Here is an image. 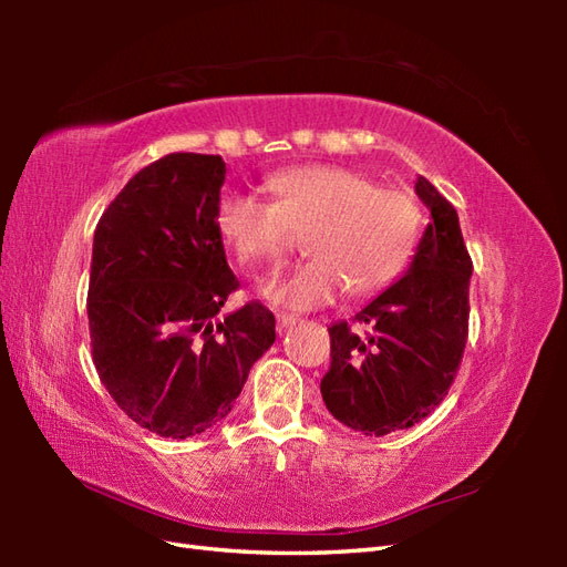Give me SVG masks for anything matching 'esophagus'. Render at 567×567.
<instances>
[{"mask_svg":"<svg viewBox=\"0 0 567 567\" xmlns=\"http://www.w3.org/2000/svg\"><path fill=\"white\" fill-rule=\"evenodd\" d=\"M297 323V317H292V315H277V331H287L290 327H295Z\"/></svg>","mask_w":567,"mask_h":567,"instance_id":"34e87169","label":"esophagus"}]
</instances>
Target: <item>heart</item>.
Returning <instances> with one entry per match:
<instances>
[{
    "label": "heart",
    "instance_id": "obj_1",
    "mask_svg": "<svg viewBox=\"0 0 567 567\" xmlns=\"http://www.w3.org/2000/svg\"><path fill=\"white\" fill-rule=\"evenodd\" d=\"M272 204L228 195L216 209V228L244 265L280 262L296 236H307L302 268L260 285L268 302L309 311L339 299L372 297L406 268L421 226L406 189L378 187L372 177L339 165H305L270 177Z\"/></svg>",
    "mask_w": 567,
    "mask_h": 567
}]
</instances>
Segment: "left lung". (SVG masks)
<instances>
[{
	"label": "left lung",
	"mask_w": 567,
	"mask_h": 567,
	"mask_svg": "<svg viewBox=\"0 0 567 567\" xmlns=\"http://www.w3.org/2000/svg\"><path fill=\"white\" fill-rule=\"evenodd\" d=\"M416 195L431 212L409 270L363 307L333 323L331 368L321 380L329 412L365 436L419 424L449 394L467 341L473 260L453 204L426 177Z\"/></svg>",
	"instance_id": "left-lung-1"
}]
</instances>
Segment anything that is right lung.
<instances>
[{
  "mask_svg": "<svg viewBox=\"0 0 567 567\" xmlns=\"http://www.w3.org/2000/svg\"><path fill=\"white\" fill-rule=\"evenodd\" d=\"M224 179L221 155H165L128 179L94 231V368L114 402L165 439L219 424L275 343L260 302L219 317L238 287L216 228Z\"/></svg>",
  "mask_w": 567,
  "mask_h": 567,
  "instance_id": "right-lung-1",
  "label": "right lung"
}]
</instances>
